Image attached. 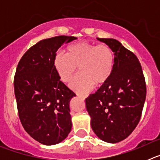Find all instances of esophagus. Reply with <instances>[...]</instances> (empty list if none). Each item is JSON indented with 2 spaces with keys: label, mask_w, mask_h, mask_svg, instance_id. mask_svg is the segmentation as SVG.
<instances>
[{
  "label": "esophagus",
  "mask_w": 160,
  "mask_h": 160,
  "mask_svg": "<svg viewBox=\"0 0 160 160\" xmlns=\"http://www.w3.org/2000/svg\"><path fill=\"white\" fill-rule=\"evenodd\" d=\"M77 95L78 96L79 98H81L82 99H85V98L87 97V95H83V94H77Z\"/></svg>",
  "instance_id": "esophagus-1"
}]
</instances>
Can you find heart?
<instances>
[{"label":"heart","instance_id":"heart-1","mask_svg":"<svg viewBox=\"0 0 160 160\" xmlns=\"http://www.w3.org/2000/svg\"><path fill=\"white\" fill-rule=\"evenodd\" d=\"M114 53L105 44L97 45L82 41L67 48V53L58 52L53 66L60 79L69 82L78 66L81 73L72 80L70 87L78 93H87L107 82L114 67Z\"/></svg>","mask_w":160,"mask_h":160}]
</instances>
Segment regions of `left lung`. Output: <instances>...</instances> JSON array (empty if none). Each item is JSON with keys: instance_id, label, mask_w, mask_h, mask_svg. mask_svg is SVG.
Masks as SVG:
<instances>
[{"instance_id": "1", "label": "left lung", "mask_w": 160, "mask_h": 160, "mask_svg": "<svg viewBox=\"0 0 160 160\" xmlns=\"http://www.w3.org/2000/svg\"><path fill=\"white\" fill-rule=\"evenodd\" d=\"M97 39L112 49L114 67L107 82L86 98V107L95 135L115 143L128 138L138 125L146 99V82L135 53L115 39Z\"/></svg>"}]
</instances>
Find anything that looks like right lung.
<instances>
[{
    "label": "right lung",
    "instance_id": "right-lung-1",
    "mask_svg": "<svg viewBox=\"0 0 160 160\" xmlns=\"http://www.w3.org/2000/svg\"><path fill=\"white\" fill-rule=\"evenodd\" d=\"M75 39L58 36L40 41L17 67L14 93L19 118L25 131L45 145L59 143L71 131L70 102L76 94L60 80L53 58L63 44Z\"/></svg>",
    "mask_w": 160,
    "mask_h": 160
}]
</instances>
